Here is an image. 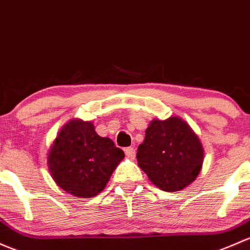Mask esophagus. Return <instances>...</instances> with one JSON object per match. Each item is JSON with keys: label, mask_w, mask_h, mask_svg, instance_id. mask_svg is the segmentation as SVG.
Listing matches in <instances>:
<instances>
[{"label": "esophagus", "mask_w": 250, "mask_h": 250, "mask_svg": "<svg viewBox=\"0 0 250 250\" xmlns=\"http://www.w3.org/2000/svg\"><path fill=\"white\" fill-rule=\"evenodd\" d=\"M125 156L128 157V158L133 159L134 157H135V148L134 147H127V148L125 149Z\"/></svg>", "instance_id": "obj_1"}]
</instances>
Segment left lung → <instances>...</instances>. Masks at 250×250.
Instances as JSON below:
<instances>
[{"label":"left lung","mask_w":250,"mask_h":250,"mask_svg":"<svg viewBox=\"0 0 250 250\" xmlns=\"http://www.w3.org/2000/svg\"><path fill=\"white\" fill-rule=\"evenodd\" d=\"M138 165L149 181L165 191L186 188L198 177L204 148L195 133L180 117L153 120L138 147Z\"/></svg>","instance_id":"1"}]
</instances>
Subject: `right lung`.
Returning a JSON list of instances; mask_svg holds the SVG:
<instances>
[{
    "label": "right lung",
    "mask_w": 250,
    "mask_h": 250,
    "mask_svg": "<svg viewBox=\"0 0 250 250\" xmlns=\"http://www.w3.org/2000/svg\"><path fill=\"white\" fill-rule=\"evenodd\" d=\"M125 158L109 138H102L92 122L72 120L62 127L49 151L48 167L59 187L78 198L96 196Z\"/></svg>",
    "instance_id": "obj_1"
}]
</instances>
